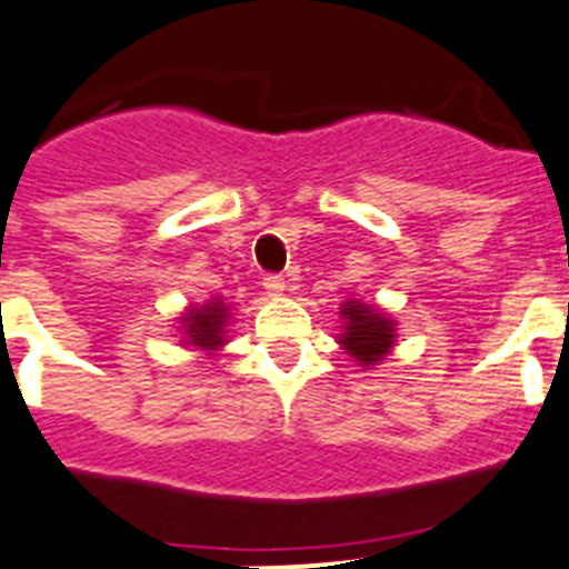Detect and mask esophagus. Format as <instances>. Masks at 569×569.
I'll return each instance as SVG.
<instances>
[{"instance_id":"1","label":"esophagus","mask_w":569,"mask_h":569,"mask_svg":"<svg viewBox=\"0 0 569 569\" xmlns=\"http://www.w3.org/2000/svg\"><path fill=\"white\" fill-rule=\"evenodd\" d=\"M284 288H288L284 276H279V273L264 276V290H268V296H281V293H284Z\"/></svg>"}]
</instances>
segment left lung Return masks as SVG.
<instances>
[{
	"mask_svg": "<svg viewBox=\"0 0 569 569\" xmlns=\"http://www.w3.org/2000/svg\"><path fill=\"white\" fill-rule=\"evenodd\" d=\"M341 350L353 356L361 367H373L390 353L396 341V325L390 316L381 313L373 305H361L359 299H347L341 305Z\"/></svg>",
	"mask_w": 569,
	"mask_h": 569,
	"instance_id": "obj_1",
	"label": "left lung"
}]
</instances>
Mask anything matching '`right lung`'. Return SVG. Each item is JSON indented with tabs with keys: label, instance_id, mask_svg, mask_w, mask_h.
Returning a JSON list of instances; mask_svg holds the SVG:
<instances>
[{
	"label": "right lung",
	"instance_id": "add662e5",
	"mask_svg": "<svg viewBox=\"0 0 569 569\" xmlns=\"http://www.w3.org/2000/svg\"><path fill=\"white\" fill-rule=\"evenodd\" d=\"M230 308L222 301V296L204 301V305H193L188 313L182 316L184 345L196 347V350H219L224 345V328H228Z\"/></svg>",
	"mask_w": 569,
	"mask_h": 569
}]
</instances>
